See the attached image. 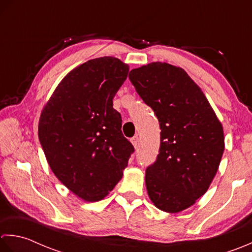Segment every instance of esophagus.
Returning <instances> with one entry per match:
<instances>
[{
	"instance_id": "obj_1",
	"label": "esophagus",
	"mask_w": 252,
	"mask_h": 252,
	"mask_svg": "<svg viewBox=\"0 0 252 252\" xmlns=\"http://www.w3.org/2000/svg\"><path fill=\"white\" fill-rule=\"evenodd\" d=\"M130 142L132 143V146L135 147V148H137V146H138V142H139V138H138L137 136H135V137H132L131 139H130Z\"/></svg>"
}]
</instances>
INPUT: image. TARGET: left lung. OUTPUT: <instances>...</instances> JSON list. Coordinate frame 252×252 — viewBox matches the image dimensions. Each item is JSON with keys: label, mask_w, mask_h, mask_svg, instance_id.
<instances>
[{"label": "left lung", "mask_w": 252, "mask_h": 252, "mask_svg": "<svg viewBox=\"0 0 252 252\" xmlns=\"http://www.w3.org/2000/svg\"><path fill=\"white\" fill-rule=\"evenodd\" d=\"M129 79L160 123V150L146 171L149 198L164 212H181L207 192L218 172L223 126L183 68L153 62L130 70Z\"/></svg>", "instance_id": "obj_1"}]
</instances>
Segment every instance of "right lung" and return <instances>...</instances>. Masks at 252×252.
<instances>
[{
	"mask_svg": "<svg viewBox=\"0 0 252 252\" xmlns=\"http://www.w3.org/2000/svg\"><path fill=\"white\" fill-rule=\"evenodd\" d=\"M128 71L112 56L86 62L62 79L41 112L39 140L49 165L85 201H100L113 190L135 150L113 109Z\"/></svg>",
	"mask_w": 252,
	"mask_h": 252,
	"instance_id": "add662e5",
	"label": "right lung"
}]
</instances>
